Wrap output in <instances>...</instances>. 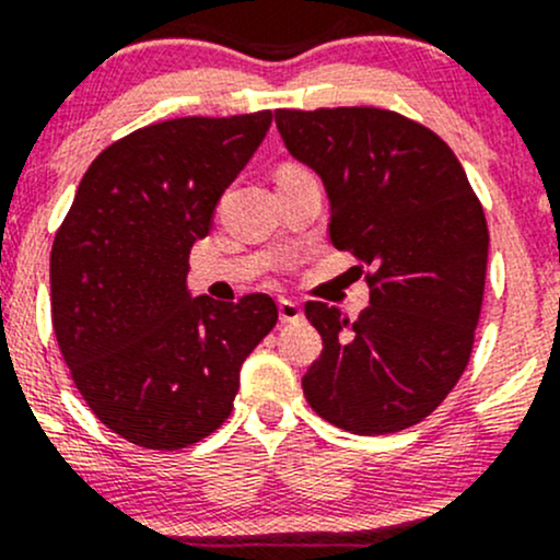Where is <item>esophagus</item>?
I'll list each match as a JSON object with an SVG mask.
<instances>
[{
	"instance_id": "esophagus-1",
	"label": "esophagus",
	"mask_w": 560,
	"mask_h": 560,
	"mask_svg": "<svg viewBox=\"0 0 560 560\" xmlns=\"http://www.w3.org/2000/svg\"><path fill=\"white\" fill-rule=\"evenodd\" d=\"M278 315L280 323H296L304 317V310L299 302H291V299H280L278 302Z\"/></svg>"
}]
</instances>
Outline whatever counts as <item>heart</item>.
<instances>
[{
  "label": "heart",
  "mask_w": 560,
  "mask_h": 560,
  "mask_svg": "<svg viewBox=\"0 0 560 560\" xmlns=\"http://www.w3.org/2000/svg\"><path fill=\"white\" fill-rule=\"evenodd\" d=\"M296 171H304V167H299V165H282L278 176H285V173H296Z\"/></svg>",
  "instance_id": "heart-1"
}]
</instances>
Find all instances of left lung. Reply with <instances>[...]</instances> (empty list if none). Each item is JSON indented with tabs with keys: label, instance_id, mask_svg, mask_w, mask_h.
Instances as JSON below:
<instances>
[{
	"label": "left lung",
	"instance_id": "obj_1",
	"mask_svg": "<svg viewBox=\"0 0 560 560\" xmlns=\"http://www.w3.org/2000/svg\"><path fill=\"white\" fill-rule=\"evenodd\" d=\"M288 152L320 176L330 243L371 264L358 320L306 302L323 352L302 378L306 402L354 435L430 417L465 374L480 317L489 226L448 143L374 106L278 109Z\"/></svg>",
	"mask_w": 560,
	"mask_h": 560
}]
</instances>
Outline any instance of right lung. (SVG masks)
<instances>
[{"label":"right lung","instance_id":"1","mask_svg":"<svg viewBox=\"0 0 560 560\" xmlns=\"http://www.w3.org/2000/svg\"><path fill=\"white\" fill-rule=\"evenodd\" d=\"M272 112L182 117L119 138L82 176L50 254L52 330L112 432L176 451L224 424L240 369L278 323L267 293L191 299L189 250Z\"/></svg>","mask_w":560,"mask_h":560}]
</instances>
